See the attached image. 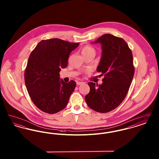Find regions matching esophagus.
I'll list each match as a JSON object with an SVG mask.
<instances>
[{
  "instance_id": "1",
  "label": "esophagus",
  "mask_w": 159,
  "mask_h": 159,
  "mask_svg": "<svg viewBox=\"0 0 159 159\" xmlns=\"http://www.w3.org/2000/svg\"><path fill=\"white\" fill-rule=\"evenodd\" d=\"M83 83H84L83 82H76L77 85H81V84H82Z\"/></svg>"
}]
</instances>
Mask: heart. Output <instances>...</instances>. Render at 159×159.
Returning a JSON list of instances; mask_svg holds the SVG:
<instances>
[{
  "instance_id": "b5f03b06",
  "label": "heart",
  "mask_w": 159,
  "mask_h": 159,
  "mask_svg": "<svg viewBox=\"0 0 159 159\" xmlns=\"http://www.w3.org/2000/svg\"><path fill=\"white\" fill-rule=\"evenodd\" d=\"M82 53L83 55H89L93 54L95 55L96 51L95 49L91 46H84L82 51Z\"/></svg>"
}]
</instances>
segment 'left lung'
I'll return each instance as SVG.
<instances>
[{"label":"left lung","instance_id":"1","mask_svg":"<svg viewBox=\"0 0 159 159\" xmlns=\"http://www.w3.org/2000/svg\"><path fill=\"white\" fill-rule=\"evenodd\" d=\"M93 43H100L102 55L97 71L101 72V84L89 82L86 104L99 113H108L117 108L126 97L132 83L135 68L133 56L127 43L110 34L102 35Z\"/></svg>","mask_w":159,"mask_h":159}]
</instances>
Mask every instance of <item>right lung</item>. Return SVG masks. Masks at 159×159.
<instances>
[{
	"label": "right lung",
	"mask_w": 159,
	"mask_h": 159,
	"mask_svg": "<svg viewBox=\"0 0 159 159\" xmlns=\"http://www.w3.org/2000/svg\"><path fill=\"white\" fill-rule=\"evenodd\" d=\"M79 45L55 38L41 40L31 52L24 80L32 101L41 111L57 113L67 105L76 83L64 82L59 73L67 67L69 55Z\"/></svg>",
	"instance_id": "obj_1"
}]
</instances>
